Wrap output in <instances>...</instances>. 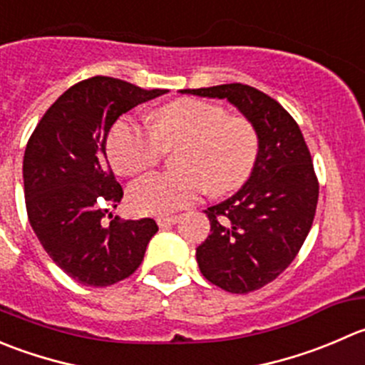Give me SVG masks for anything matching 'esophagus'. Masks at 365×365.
<instances>
[{
	"instance_id": "esophagus-1",
	"label": "esophagus",
	"mask_w": 365,
	"mask_h": 365,
	"mask_svg": "<svg viewBox=\"0 0 365 365\" xmlns=\"http://www.w3.org/2000/svg\"><path fill=\"white\" fill-rule=\"evenodd\" d=\"M178 221V217L176 215H160V217H157V222L160 228H165V226H171L175 225V222Z\"/></svg>"
}]
</instances>
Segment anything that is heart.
Returning <instances> with one entry per match:
<instances>
[{"label":"heart","instance_id":"obj_1","mask_svg":"<svg viewBox=\"0 0 365 365\" xmlns=\"http://www.w3.org/2000/svg\"><path fill=\"white\" fill-rule=\"evenodd\" d=\"M182 143L178 171L151 173L128 190V203L139 214L164 215L197 200L207 187L225 194L242 185L253 173L260 137L244 115H226V108L196 98L171 101L151 119V130L130 118L112 126L107 153L123 176H135L158 160L160 144Z\"/></svg>","mask_w":365,"mask_h":365}]
</instances>
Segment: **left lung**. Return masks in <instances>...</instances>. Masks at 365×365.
Returning a JSON list of instances; mask_svg holds the SVG:
<instances>
[{"mask_svg":"<svg viewBox=\"0 0 365 365\" xmlns=\"http://www.w3.org/2000/svg\"><path fill=\"white\" fill-rule=\"evenodd\" d=\"M182 94L230 101L260 137L253 173L233 196L205 210L210 235L196 247L200 271L210 284L247 294L289 267L312 228L319 196L312 157L291 114L250 85L185 88Z\"/></svg>","mask_w":365,"mask_h":365,"instance_id":"1","label":"left lung"}]
</instances>
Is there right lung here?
Returning a JSON list of instances; mask_svg holds the SVG:
<instances>
[{"instance_id": "right-lung-1", "label": "right lung", "mask_w": 365, "mask_h": 365, "mask_svg": "<svg viewBox=\"0 0 365 365\" xmlns=\"http://www.w3.org/2000/svg\"><path fill=\"white\" fill-rule=\"evenodd\" d=\"M165 93L118 78H88L67 88L28 140V219L46 253L78 284L107 287L128 278L158 232L150 217L103 222L123 197L107 160V137L123 114Z\"/></svg>"}]
</instances>
